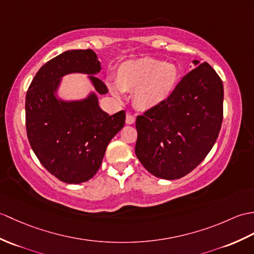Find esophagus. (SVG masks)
<instances>
[{
    "label": "esophagus",
    "mask_w": 254,
    "mask_h": 254,
    "mask_svg": "<svg viewBox=\"0 0 254 254\" xmlns=\"http://www.w3.org/2000/svg\"><path fill=\"white\" fill-rule=\"evenodd\" d=\"M126 122L127 123V125H133V123L135 122V117L132 114H127Z\"/></svg>",
    "instance_id": "obj_1"
}]
</instances>
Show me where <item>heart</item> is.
Returning <instances> with one entry per match:
<instances>
[{
    "instance_id": "heart-1",
    "label": "heart",
    "mask_w": 254,
    "mask_h": 254,
    "mask_svg": "<svg viewBox=\"0 0 254 254\" xmlns=\"http://www.w3.org/2000/svg\"><path fill=\"white\" fill-rule=\"evenodd\" d=\"M180 72L174 64L145 57L123 63L118 68L111 92H133V103L141 110L154 109L170 97L178 84Z\"/></svg>"
}]
</instances>
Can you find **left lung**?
<instances>
[{"label": "left lung", "mask_w": 254, "mask_h": 254, "mask_svg": "<svg viewBox=\"0 0 254 254\" xmlns=\"http://www.w3.org/2000/svg\"><path fill=\"white\" fill-rule=\"evenodd\" d=\"M158 107L137 116L135 154L157 178L176 180L197 168L213 147L223 121V82L199 64Z\"/></svg>", "instance_id": "1"}]
</instances>
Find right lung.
<instances>
[{
	"label": "right lung",
	"mask_w": 254,
	"mask_h": 254,
	"mask_svg": "<svg viewBox=\"0 0 254 254\" xmlns=\"http://www.w3.org/2000/svg\"><path fill=\"white\" fill-rule=\"evenodd\" d=\"M100 63L92 50L63 53L40 68L26 95V128L32 150L56 179L80 184L92 179L102 164L109 141L126 122V111L113 116L98 106L95 94L78 102L58 100L54 93L64 74L81 72L98 94L108 87L95 75Z\"/></svg>",
	"instance_id": "right-lung-1"
}]
</instances>
